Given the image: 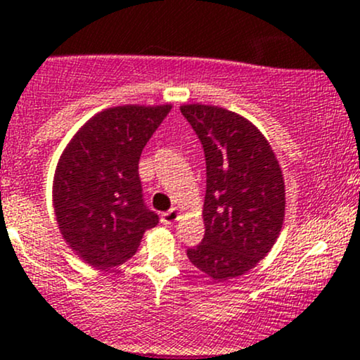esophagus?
Here are the masks:
<instances>
[{"instance_id":"34e87169","label":"esophagus","mask_w":360,"mask_h":360,"mask_svg":"<svg viewBox=\"0 0 360 360\" xmlns=\"http://www.w3.org/2000/svg\"><path fill=\"white\" fill-rule=\"evenodd\" d=\"M179 217H181V213L177 212L176 208H172V210H169V212L162 213V223H166V225H171V223L179 220Z\"/></svg>"}]
</instances>
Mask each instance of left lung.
<instances>
[{"instance_id": "obj_1", "label": "left lung", "mask_w": 360, "mask_h": 360, "mask_svg": "<svg viewBox=\"0 0 360 360\" xmlns=\"http://www.w3.org/2000/svg\"><path fill=\"white\" fill-rule=\"evenodd\" d=\"M181 113L205 150L203 242L188 257L214 281L245 274L267 255L284 221V179L266 137L220 106L184 105Z\"/></svg>"}]
</instances>
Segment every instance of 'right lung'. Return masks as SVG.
<instances>
[{"mask_svg":"<svg viewBox=\"0 0 360 360\" xmlns=\"http://www.w3.org/2000/svg\"><path fill=\"white\" fill-rule=\"evenodd\" d=\"M171 105H127L94 115L62 152L53 210L62 237L91 266L108 269L135 254L159 223L143 203L139 159Z\"/></svg>","mask_w":360,"mask_h":360,"instance_id":"obj_1","label":"right lung"}]
</instances>
